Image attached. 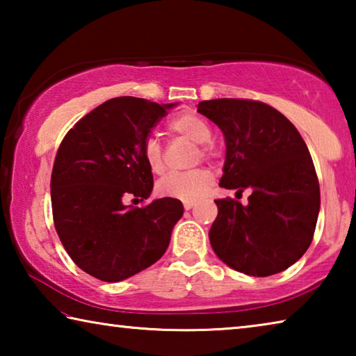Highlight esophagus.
I'll use <instances>...</instances> for the list:
<instances>
[{
    "instance_id": "obj_1",
    "label": "esophagus",
    "mask_w": 356,
    "mask_h": 356,
    "mask_svg": "<svg viewBox=\"0 0 356 356\" xmlns=\"http://www.w3.org/2000/svg\"><path fill=\"white\" fill-rule=\"evenodd\" d=\"M193 206H195V202H193V201H185L184 202V209L185 210H190Z\"/></svg>"
}]
</instances>
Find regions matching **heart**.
Returning <instances> with one entry per match:
<instances>
[{"mask_svg": "<svg viewBox=\"0 0 356 356\" xmlns=\"http://www.w3.org/2000/svg\"><path fill=\"white\" fill-rule=\"evenodd\" d=\"M170 130L172 134L184 136L186 140L197 143V150L195 154V161L206 160L213 161L218 152L213 144L209 140L212 138L206 120L193 113H184L172 118L170 122ZM141 154L146 161L147 168L155 174L163 172L165 170V152L163 146L154 136H147L141 144ZM213 184V176L207 168H196V170L185 172H171L159 180L156 191L160 196L172 197L180 201H196L197 197L206 195L210 186Z\"/></svg>", "mask_w": 356, "mask_h": 356, "instance_id": "1", "label": "heart"}]
</instances>
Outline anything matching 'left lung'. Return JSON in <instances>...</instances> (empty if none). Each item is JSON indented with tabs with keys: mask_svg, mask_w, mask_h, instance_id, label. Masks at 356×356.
<instances>
[{
	"mask_svg": "<svg viewBox=\"0 0 356 356\" xmlns=\"http://www.w3.org/2000/svg\"><path fill=\"white\" fill-rule=\"evenodd\" d=\"M197 111L221 129L226 161L220 185L252 190L248 206L231 197L209 231L222 262L251 276L291 267L309 248L321 209V188L308 146L284 114L250 99L204 100Z\"/></svg>",
	"mask_w": 356,
	"mask_h": 356,
	"instance_id": "obj_1",
	"label": "left lung"
}]
</instances>
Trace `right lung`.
<instances>
[{
    "instance_id": "right-lung-1",
    "label": "right lung",
    "mask_w": 356,
    "mask_h": 356,
    "mask_svg": "<svg viewBox=\"0 0 356 356\" xmlns=\"http://www.w3.org/2000/svg\"><path fill=\"white\" fill-rule=\"evenodd\" d=\"M172 106L138 97L106 100L59 144L50 182L53 221L72 261L100 281L127 280L155 264L184 215L172 197L143 207L125 204L147 200L154 188L141 144Z\"/></svg>"
}]
</instances>
